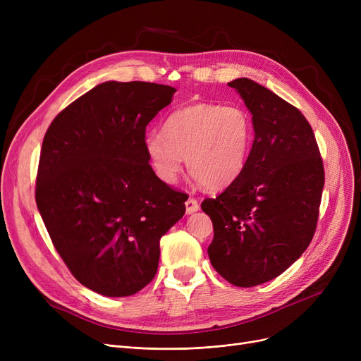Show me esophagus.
Listing matches in <instances>:
<instances>
[{
    "label": "esophagus",
    "mask_w": 361,
    "mask_h": 361,
    "mask_svg": "<svg viewBox=\"0 0 361 361\" xmlns=\"http://www.w3.org/2000/svg\"><path fill=\"white\" fill-rule=\"evenodd\" d=\"M199 207H200V204H199L197 199H195V197H188L187 199V202H185V211H187L188 215L197 212Z\"/></svg>",
    "instance_id": "1"
}]
</instances>
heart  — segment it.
I'll return each instance as SVG.
<instances>
[{
	"instance_id": "b5f03b06",
	"label": "heart",
	"mask_w": 361,
	"mask_h": 361,
	"mask_svg": "<svg viewBox=\"0 0 361 361\" xmlns=\"http://www.w3.org/2000/svg\"><path fill=\"white\" fill-rule=\"evenodd\" d=\"M253 139V120L244 108L195 104L169 114L162 135L149 133L145 152L161 181L176 183L185 158L188 173L203 187L218 190L241 174Z\"/></svg>"
}]
</instances>
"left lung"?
Wrapping results in <instances>:
<instances>
[{"label": "left lung", "instance_id": "left-lung-1", "mask_svg": "<svg viewBox=\"0 0 361 361\" xmlns=\"http://www.w3.org/2000/svg\"><path fill=\"white\" fill-rule=\"evenodd\" d=\"M234 87L252 114L255 140L241 174L202 211L214 224L209 255L235 287L279 276L305 253L319 216L325 171L305 116L250 79Z\"/></svg>", "mask_w": 361, "mask_h": 361}]
</instances>
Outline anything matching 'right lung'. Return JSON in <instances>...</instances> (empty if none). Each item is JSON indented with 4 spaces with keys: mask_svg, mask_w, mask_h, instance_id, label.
Masks as SVG:
<instances>
[{
    "mask_svg": "<svg viewBox=\"0 0 361 361\" xmlns=\"http://www.w3.org/2000/svg\"><path fill=\"white\" fill-rule=\"evenodd\" d=\"M176 89L105 82L54 118L44 137L36 204L56 252L86 288L136 294L154 279L161 237L187 195L161 181L145 152L146 126Z\"/></svg>",
    "mask_w": 361,
    "mask_h": 361,
    "instance_id": "right-lung-1",
    "label": "right lung"
}]
</instances>
